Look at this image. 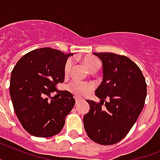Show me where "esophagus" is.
<instances>
[{
	"label": "esophagus",
	"mask_w": 160,
	"mask_h": 160,
	"mask_svg": "<svg viewBox=\"0 0 160 160\" xmlns=\"http://www.w3.org/2000/svg\"><path fill=\"white\" fill-rule=\"evenodd\" d=\"M75 101H76V104H78V103L81 101V100H80V99H78V98H76V100H75Z\"/></svg>",
	"instance_id": "obj_1"
}]
</instances>
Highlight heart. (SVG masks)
Segmentation results:
<instances>
[{
	"instance_id": "b5f03b06",
	"label": "heart",
	"mask_w": 160,
	"mask_h": 160,
	"mask_svg": "<svg viewBox=\"0 0 160 160\" xmlns=\"http://www.w3.org/2000/svg\"><path fill=\"white\" fill-rule=\"evenodd\" d=\"M82 63L89 71L98 69L100 67V62L96 58L92 56H85L82 59ZM72 62L71 59H68L64 65V72L65 74L69 73L72 68ZM68 88L71 92L76 96H84L88 95L93 88V85L89 82H72L69 84Z\"/></svg>"
}]
</instances>
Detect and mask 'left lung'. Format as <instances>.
I'll list each match as a JSON object with an SVG mask.
<instances>
[{
  "label": "left lung",
  "mask_w": 160,
  "mask_h": 160,
  "mask_svg": "<svg viewBox=\"0 0 160 160\" xmlns=\"http://www.w3.org/2000/svg\"><path fill=\"white\" fill-rule=\"evenodd\" d=\"M93 54L103 64V80L95 91L101 101L87 100L91 107L83 117V124L93 142L113 145L126 137L142 112L147 90L146 79L139 67L127 56Z\"/></svg>",
  "instance_id": "8db88e82"
}]
</instances>
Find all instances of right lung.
I'll return each mask as SVG.
<instances>
[{
    "label": "right lung",
    "mask_w": 160,
    "mask_h": 160,
    "mask_svg": "<svg viewBox=\"0 0 160 160\" xmlns=\"http://www.w3.org/2000/svg\"><path fill=\"white\" fill-rule=\"evenodd\" d=\"M71 55L49 47L37 49L23 55L12 70L10 94L14 112L34 137L58 134L74 105L72 94L55 88L64 82V65ZM55 92L60 93L57 100L52 97Z\"/></svg>",
    "instance_id": "right-lung-1"
}]
</instances>
